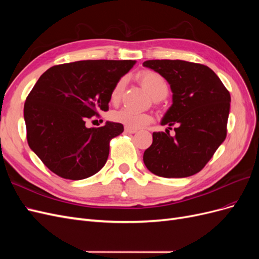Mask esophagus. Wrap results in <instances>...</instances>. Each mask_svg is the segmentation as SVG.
<instances>
[{
    "instance_id": "34e87169",
    "label": "esophagus",
    "mask_w": 259,
    "mask_h": 259,
    "mask_svg": "<svg viewBox=\"0 0 259 259\" xmlns=\"http://www.w3.org/2000/svg\"><path fill=\"white\" fill-rule=\"evenodd\" d=\"M137 132V130L135 128H131V127H125V133H127V134H135Z\"/></svg>"
}]
</instances>
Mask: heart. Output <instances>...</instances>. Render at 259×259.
I'll list each match as a JSON object with an SVG mask.
<instances>
[{"instance_id": "1", "label": "heart", "mask_w": 259, "mask_h": 259, "mask_svg": "<svg viewBox=\"0 0 259 259\" xmlns=\"http://www.w3.org/2000/svg\"><path fill=\"white\" fill-rule=\"evenodd\" d=\"M140 82H142L144 88L149 92V94L155 99V98H164L166 97L168 94V84L164 77L159 74L158 72L151 71V70H145V71L140 72L138 74ZM125 77H122L116 82L114 88L110 94V100L111 103L115 104L120 100L122 92L125 86ZM111 120L120 123L124 126L131 127V128H142L146 125H148L152 121V116L146 113V112H136L133 111L131 109L123 108L120 110L113 111L111 113Z\"/></svg>"}]
</instances>
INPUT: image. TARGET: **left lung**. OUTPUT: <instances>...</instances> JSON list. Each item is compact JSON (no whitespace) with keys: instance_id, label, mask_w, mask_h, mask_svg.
Here are the masks:
<instances>
[{"instance_id":"left-lung-1","label":"left lung","mask_w":259,"mask_h":259,"mask_svg":"<svg viewBox=\"0 0 259 259\" xmlns=\"http://www.w3.org/2000/svg\"><path fill=\"white\" fill-rule=\"evenodd\" d=\"M144 67L165 79L173 104L154 132L152 145L144 152L146 167L165 178L189 177L206 165L227 136L230 94L213 70L185 60H147Z\"/></svg>"}]
</instances>
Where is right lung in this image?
I'll list each match as a JSON object with an SVG mask.
<instances>
[{
	"mask_svg": "<svg viewBox=\"0 0 259 259\" xmlns=\"http://www.w3.org/2000/svg\"><path fill=\"white\" fill-rule=\"evenodd\" d=\"M135 60H81L50 68L28 95L23 117L31 150L56 175L72 180L93 176L107 162L120 123L86 127L85 121L107 111L116 82Z\"/></svg>",
	"mask_w": 259,
	"mask_h": 259,
	"instance_id": "obj_1",
	"label": "right lung"
}]
</instances>
